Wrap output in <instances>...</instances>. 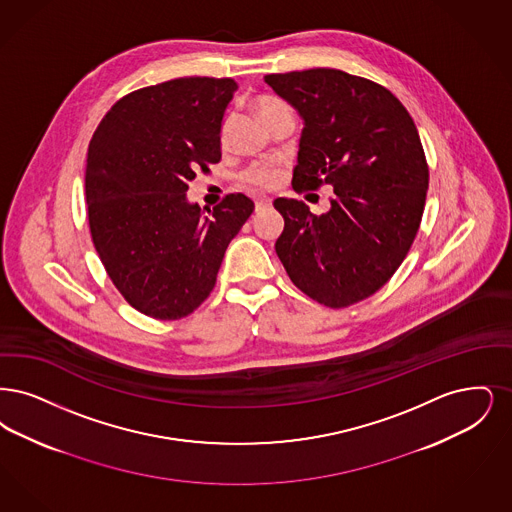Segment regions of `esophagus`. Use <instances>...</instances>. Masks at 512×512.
<instances>
[{
  "instance_id": "1",
  "label": "esophagus",
  "mask_w": 512,
  "mask_h": 512,
  "mask_svg": "<svg viewBox=\"0 0 512 512\" xmlns=\"http://www.w3.org/2000/svg\"><path fill=\"white\" fill-rule=\"evenodd\" d=\"M267 208H271V199L258 197V199H256V212H264Z\"/></svg>"
}]
</instances>
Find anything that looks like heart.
Here are the masks:
<instances>
[{
  "label": "heart",
  "mask_w": 512,
  "mask_h": 512,
  "mask_svg": "<svg viewBox=\"0 0 512 512\" xmlns=\"http://www.w3.org/2000/svg\"><path fill=\"white\" fill-rule=\"evenodd\" d=\"M285 107H287L285 101L271 97V95H260L254 101V109L266 124L275 112H279ZM225 132H227V126H223L222 139H225ZM279 181H281V170L273 164H254L243 174V183L250 189H271Z\"/></svg>",
  "instance_id": "obj_1"
}]
</instances>
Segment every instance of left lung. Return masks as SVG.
<instances>
[{"label": "left lung", "instance_id": "left-lung-1", "mask_svg": "<svg viewBox=\"0 0 512 512\" xmlns=\"http://www.w3.org/2000/svg\"><path fill=\"white\" fill-rule=\"evenodd\" d=\"M264 80L304 120L292 189L334 193L321 216L275 199L285 218L275 252L315 302L352 306L388 283L419 231L428 164L417 126L388 89L336 68Z\"/></svg>", "mask_w": 512, "mask_h": 512}]
</instances>
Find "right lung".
Here are the masks:
<instances>
[{
	"instance_id": "right-lung-1",
	"label": "right lung",
	"mask_w": 512,
	"mask_h": 512,
	"mask_svg": "<svg viewBox=\"0 0 512 512\" xmlns=\"http://www.w3.org/2000/svg\"><path fill=\"white\" fill-rule=\"evenodd\" d=\"M231 78H176L116 101L89 141L86 200L93 246L137 312L174 321L216 285L223 254L254 210L243 193L214 210L187 200L189 181L222 158Z\"/></svg>"
}]
</instances>
